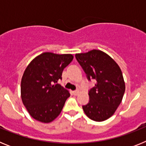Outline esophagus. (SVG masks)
<instances>
[{
    "label": "esophagus",
    "instance_id": "obj_1",
    "mask_svg": "<svg viewBox=\"0 0 146 146\" xmlns=\"http://www.w3.org/2000/svg\"><path fill=\"white\" fill-rule=\"evenodd\" d=\"M78 92H79V91H77V90H76V91H72V94H74V95H77Z\"/></svg>",
    "mask_w": 146,
    "mask_h": 146
}]
</instances>
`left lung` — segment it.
<instances>
[{"label":"left lung","mask_w":146,"mask_h":146,"mask_svg":"<svg viewBox=\"0 0 146 146\" xmlns=\"http://www.w3.org/2000/svg\"><path fill=\"white\" fill-rule=\"evenodd\" d=\"M75 57L88 80L96 81L88 91L90 99L87 104L82 105V109L93 121H105L114 114L124 94L125 83L121 69L101 50L76 54Z\"/></svg>","instance_id":"obj_1"}]
</instances>
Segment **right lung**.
<instances>
[{"label": "right lung", "instance_id": "obj_1", "mask_svg": "<svg viewBox=\"0 0 146 146\" xmlns=\"http://www.w3.org/2000/svg\"><path fill=\"white\" fill-rule=\"evenodd\" d=\"M73 60L71 54L44 52L27 66L21 81L23 104L34 119L50 123L57 118L70 96L67 90L57 83L62 72Z\"/></svg>", "mask_w": 146, "mask_h": 146}]
</instances>
